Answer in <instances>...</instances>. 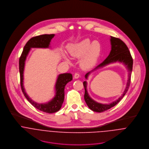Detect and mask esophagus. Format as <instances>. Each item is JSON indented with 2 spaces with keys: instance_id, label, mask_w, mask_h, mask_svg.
I'll return each mask as SVG.
<instances>
[{
  "instance_id": "34e87169",
  "label": "esophagus",
  "mask_w": 149,
  "mask_h": 149,
  "mask_svg": "<svg viewBox=\"0 0 149 149\" xmlns=\"http://www.w3.org/2000/svg\"><path fill=\"white\" fill-rule=\"evenodd\" d=\"M74 77L75 79H78V78L80 77V74L79 73H76L74 74Z\"/></svg>"
}]
</instances>
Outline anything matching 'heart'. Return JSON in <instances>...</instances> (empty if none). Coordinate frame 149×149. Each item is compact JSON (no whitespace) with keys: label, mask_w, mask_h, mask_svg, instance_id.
I'll use <instances>...</instances> for the list:
<instances>
[{"label":"heart","mask_w":149,"mask_h":149,"mask_svg":"<svg viewBox=\"0 0 149 149\" xmlns=\"http://www.w3.org/2000/svg\"><path fill=\"white\" fill-rule=\"evenodd\" d=\"M70 55L74 58H81L80 64L84 69H88L93 66L102 52V45L97 40L91 42L89 40H85L80 42L70 45L68 47ZM66 60V58H65Z\"/></svg>","instance_id":"obj_1"}]
</instances>
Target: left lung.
<instances>
[{"mask_svg":"<svg viewBox=\"0 0 149 149\" xmlns=\"http://www.w3.org/2000/svg\"><path fill=\"white\" fill-rule=\"evenodd\" d=\"M111 50L109 54L106 58V59L101 64L97 65L94 69L89 72L85 74V77L86 79H88L89 75L92 72L102 68L107 65L119 62L124 64L127 69L128 72V80L126 88L123 92L122 96L117 99L116 101L113 102L110 104H102L96 102L94 100H93L89 95L86 86L87 83L86 81L83 82V85L85 88V94H84V99L85 102L88 107L92 110L93 111L97 112H102L105 111H107L110 109L111 107H113L116 105L121 99L124 97L125 94L127 93L128 89L129 88L130 81H131V75L132 70V65H133V60L130 54V52L128 50V48L125 43L123 42L121 40L118 38H115L111 36Z\"/></svg>","mask_w":149,"mask_h":149,"instance_id":"1","label":"left lung"}]
</instances>
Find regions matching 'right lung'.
Segmentation results:
<instances>
[{
    "label": "right lung",
    "mask_w": 149,
    "mask_h": 149,
    "mask_svg": "<svg viewBox=\"0 0 149 149\" xmlns=\"http://www.w3.org/2000/svg\"><path fill=\"white\" fill-rule=\"evenodd\" d=\"M54 34H43L31 38L25 45L21 56L19 58V68L22 91L27 100L37 109L48 113H52L58 111L64 102V89L66 84L72 80V74L70 73H63L58 75L55 85L56 95L53 99L46 103H38L31 99L26 93L23 86V72L26 57L31 48H48L52 39Z\"/></svg>",
    "instance_id": "right-lung-1"
}]
</instances>
